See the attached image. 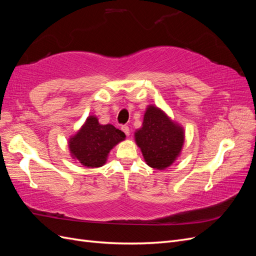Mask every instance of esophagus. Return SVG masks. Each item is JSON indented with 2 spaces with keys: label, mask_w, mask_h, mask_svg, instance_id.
I'll list each match as a JSON object with an SVG mask.
<instances>
[{
  "label": "esophagus",
  "mask_w": 256,
  "mask_h": 256,
  "mask_svg": "<svg viewBox=\"0 0 256 256\" xmlns=\"http://www.w3.org/2000/svg\"><path fill=\"white\" fill-rule=\"evenodd\" d=\"M122 130L125 132V134L128 136L130 134V130H129V127L128 126H122Z\"/></svg>",
  "instance_id": "34e87169"
}]
</instances>
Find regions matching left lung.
Here are the masks:
<instances>
[{
    "mask_svg": "<svg viewBox=\"0 0 256 256\" xmlns=\"http://www.w3.org/2000/svg\"><path fill=\"white\" fill-rule=\"evenodd\" d=\"M134 141L147 166L166 170L180 156L184 130L164 110L150 104L145 110L142 127L136 130Z\"/></svg>",
    "mask_w": 256,
    "mask_h": 256,
    "instance_id": "left-lung-1",
    "label": "left lung"
}]
</instances>
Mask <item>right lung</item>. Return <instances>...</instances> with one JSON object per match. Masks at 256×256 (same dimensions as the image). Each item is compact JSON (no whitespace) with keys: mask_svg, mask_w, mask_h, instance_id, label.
<instances>
[{"mask_svg":"<svg viewBox=\"0 0 256 256\" xmlns=\"http://www.w3.org/2000/svg\"><path fill=\"white\" fill-rule=\"evenodd\" d=\"M125 134L111 124L102 125L97 116L90 115L81 128L68 140L70 156L86 168H100L106 164L114 146L125 140Z\"/></svg>","mask_w":256,"mask_h":256,"instance_id":"right-lung-1","label":"right lung"}]
</instances>
